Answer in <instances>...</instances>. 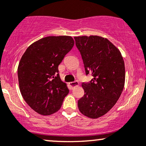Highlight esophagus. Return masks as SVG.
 I'll return each mask as SVG.
<instances>
[{"label": "esophagus", "instance_id": "1", "mask_svg": "<svg viewBox=\"0 0 146 146\" xmlns=\"http://www.w3.org/2000/svg\"><path fill=\"white\" fill-rule=\"evenodd\" d=\"M70 85H71V86L72 87H74V86H79V82L78 81H75V82H70Z\"/></svg>", "mask_w": 146, "mask_h": 146}]
</instances>
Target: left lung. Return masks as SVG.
Instances as JSON below:
<instances>
[{
    "label": "left lung",
    "mask_w": 146,
    "mask_h": 146,
    "mask_svg": "<svg viewBox=\"0 0 146 146\" xmlns=\"http://www.w3.org/2000/svg\"><path fill=\"white\" fill-rule=\"evenodd\" d=\"M86 74L93 79L82 83L84 95L78 100L80 113L97 119L108 113L119 98L125 84V65L121 52L107 38L74 37Z\"/></svg>",
    "instance_id": "obj_1"
}]
</instances>
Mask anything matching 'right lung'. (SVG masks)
<instances>
[{
    "mask_svg": "<svg viewBox=\"0 0 146 146\" xmlns=\"http://www.w3.org/2000/svg\"><path fill=\"white\" fill-rule=\"evenodd\" d=\"M73 38L48 36L27 48L20 60L18 78L22 96L42 115L56 113L69 90L58 73V66L74 46Z\"/></svg>",
    "mask_w": 146,
    "mask_h": 146,
    "instance_id": "right-lung-1",
    "label": "right lung"
}]
</instances>
